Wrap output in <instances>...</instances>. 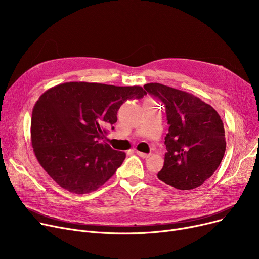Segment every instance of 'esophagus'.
<instances>
[{
    "instance_id": "obj_1",
    "label": "esophagus",
    "mask_w": 259,
    "mask_h": 259,
    "mask_svg": "<svg viewBox=\"0 0 259 259\" xmlns=\"http://www.w3.org/2000/svg\"><path fill=\"white\" fill-rule=\"evenodd\" d=\"M137 154L143 158H148L150 157V154H147V153H143V152H140V151H137Z\"/></svg>"
}]
</instances>
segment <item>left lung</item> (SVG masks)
<instances>
[{
  "mask_svg": "<svg viewBox=\"0 0 259 259\" xmlns=\"http://www.w3.org/2000/svg\"><path fill=\"white\" fill-rule=\"evenodd\" d=\"M144 88L165 105L169 125L165 162L157 178L179 190L201 186L225 155V129L220 114L189 92L159 83H149Z\"/></svg>",
  "mask_w": 259,
  "mask_h": 259,
  "instance_id": "8db88e82",
  "label": "left lung"
}]
</instances>
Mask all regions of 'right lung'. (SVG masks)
Instances as JSON below:
<instances>
[{
  "instance_id": "obj_1",
  "label": "right lung",
  "mask_w": 259,
  "mask_h": 259,
  "mask_svg": "<svg viewBox=\"0 0 259 259\" xmlns=\"http://www.w3.org/2000/svg\"><path fill=\"white\" fill-rule=\"evenodd\" d=\"M141 86L69 81L45 91L31 117V144L39 165L60 187L75 194L98 190L126 158L103 141L128 100L142 99ZM113 129V127H112Z\"/></svg>"
}]
</instances>
